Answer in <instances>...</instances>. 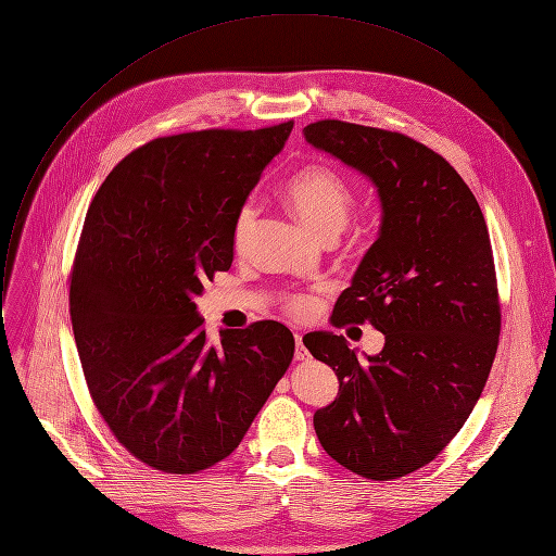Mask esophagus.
I'll use <instances>...</instances> for the list:
<instances>
[{
  "instance_id": "34e87169",
  "label": "esophagus",
  "mask_w": 556,
  "mask_h": 556,
  "mask_svg": "<svg viewBox=\"0 0 556 556\" xmlns=\"http://www.w3.org/2000/svg\"><path fill=\"white\" fill-rule=\"evenodd\" d=\"M294 343H296V348H294V361H309V352L305 350L301 334H294Z\"/></svg>"
}]
</instances>
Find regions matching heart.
<instances>
[{"label": "heart", "instance_id": "obj_1", "mask_svg": "<svg viewBox=\"0 0 556 556\" xmlns=\"http://www.w3.org/2000/svg\"><path fill=\"white\" fill-rule=\"evenodd\" d=\"M283 195L301 222L312 228L316 235L341 232L350 219L354 206V191L350 182L328 165H307L294 172L286 185ZM255 204L247 202L237 211L232 224V240L242 244L255 222ZM316 307V299L305 292L290 294L286 299V309L292 316H305Z\"/></svg>", "mask_w": 556, "mask_h": 556}]
</instances>
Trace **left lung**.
Instances as JSON below:
<instances>
[{"mask_svg":"<svg viewBox=\"0 0 556 556\" xmlns=\"http://www.w3.org/2000/svg\"><path fill=\"white\" fill-rule=\"evenodd\" d=\"M305 140L378 189V240L334 305L332 324L369 321L384 348L361 361L343 337L303 345L339 378L314 414L326 453L367 480L429 464L462 429L491 374L502 309L482 208L440 153L378 127L316 121Z\"/></svg>","mask_w":556,"mask_h":556,"instance_id":"1","label":"left lung"}]
</instances>
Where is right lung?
<instances>
[{
    "mask_svg": "<svg viewBox=\"0 0 556 556\" xmlns=\"http://www.w3.org/2000/svg\"><path fill=\"white\" fill-rule=\"evenodd\" d=\"M292 121L155 138L97 191L70 275L72 330L92 401L147 466L189 475L228 457L286 374L277 321L206 341L195 296L232 264V224Z\"/></svg>",
    "mask_w": 556,
    "mask_h": 556,
    "instance_id": "right-lung-1",
    "label": "right lung"
}]
</instances>
